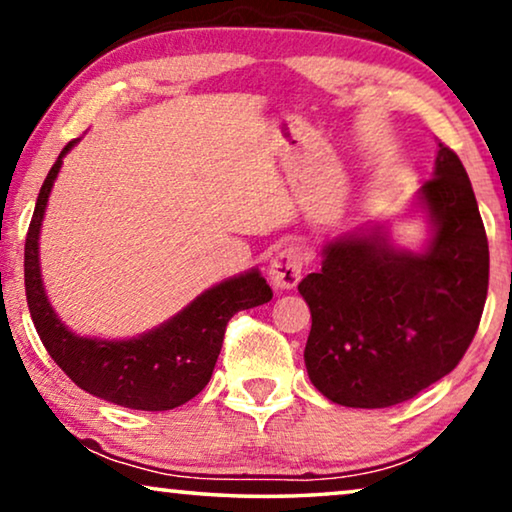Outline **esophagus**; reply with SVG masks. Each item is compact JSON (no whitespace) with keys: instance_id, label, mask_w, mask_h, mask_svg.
<instances>
[{"instance_id":"1","label":"esophagus","mask_w":512,"mask_h":512,"mask_svg":"<svg viewBox=\"0 0 512 512\" xmlns=\"http://www.w3.org/2000/svg\"><path fill=\"white\" fill-rule=\"evenodd\" d=\"M306 264V253L297 243L280 248L269 264V280L278 290H292L301 280V271Z\"/></svg>"}]
</instances>
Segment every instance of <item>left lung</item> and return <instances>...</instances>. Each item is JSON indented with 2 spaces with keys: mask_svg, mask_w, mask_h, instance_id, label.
I'll return each instance as SVG.
<instances>
[{
  "mask_svg": "<svg viewBox=\"0 0 512 512\" xmlns=\"http://www.w3.org/2000/svg\"><path fill=\"white\" fill-rule=\"evenodd\" d=\"M429 239L397 248L362 225L322 248L299 294L311 308V383L348 408L397 406L455 369L480 325L489 283L485 227L464 164L438 143L434 176L415 192Z\"/></svg>",
  "mask_w": 512,
  "mask_h": 512,
  "instance_id": "8db88e82",
  "label": "left lung"
}]
</instances>
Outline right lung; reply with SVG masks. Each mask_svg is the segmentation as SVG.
Segmentation results:
<instances>
[{"label":"right lung","mask_w":512,"mask_h":512,"mask_svg":"<svg viewBox=\"0 0 512 512\" xmlns=\"http://www.w3.org/2000/svg\"><path fill=\"white\" fill-rule=\"evenodd\" d=\"M76 143L78 139L69 141L48 171L27 229L25 292L32 322L55 364L92 397L132 410L178 408L197 397L211 380L234 313L266 304L273 292L259 269H250L208 287L174 318L139 336L111 341L74 334L48 301L39 264V236L62 157Z\"/></svg>","instance_id":"1"}]
</instances>
